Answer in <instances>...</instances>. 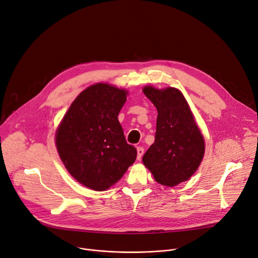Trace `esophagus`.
I'll use <instances>...</instances> for the list:
<instances>
[{"label":"esophagus","mask_w":258,"mask_h":258,"mask_svg":"<svg viewBox=\"0 0 258 258\" xmlns=\"http://www.w3.org/2000/svg\"><path fill=\"white\" fill-rule=\"evenodd\" d=\"M143 155H144V148L137 147V160H141Z\"/></svg>","instance_id":"1"}]
</instances>
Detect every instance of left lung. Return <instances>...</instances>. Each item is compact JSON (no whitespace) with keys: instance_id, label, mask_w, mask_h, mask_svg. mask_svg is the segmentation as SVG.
I'll list each match as a JSON object with an SVG mask.
<instances>
[{"instance_id":"1","label":"left lung","mask_w":258,"mask_h":258,"mask_svg":"<svg viewBox=\"0 0 258 258\" xmlns=\"http://www.w3.org/2000/svg\"><path fill=\"white\" fill-rule=\"evenodd\" d=\"M158 111L155 142L143 157L157 183L173 187L194 174L205 155L204 136L182 92L143 89Z\"/></svg>"}]
</instances>
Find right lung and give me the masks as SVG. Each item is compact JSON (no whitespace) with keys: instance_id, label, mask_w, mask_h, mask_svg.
Masks as SVG:
<instances>
[{"instance_id":"1","label":"right lung","mask_w":258,"mask_h":258,"mask_svg":"<svg viewBox=\"0 0 258 258\" xmlns=\"http://www.w3.org/2000/svg\"><path fill=\"white\" fill-rule=\"evenodd\" d=\"M128 92L108 84H95L79 94L55 133L62 162L84 186L104 191L124 175L136 159L117 115Z\"/></svg>"}]
</instances>
